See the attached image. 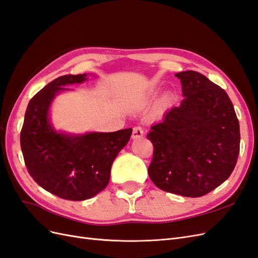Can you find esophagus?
Wrapping results in <instances>:
<instances>
[{
  "mask_svg": "<svg viewBox=\"0 0 258 258\" xmlns=\"http://www.w3.org/2000/svg\"><path fill=\"white\" fill-rule=\"evenodd\" d=\"M144 135V130L142 126H136L133 128V134H132V138L133 139H137L141 138Z\"/></svg>",
  "mask_w": 258,
  "mask_h": 258,
  "instance_id": "obj_1",
  "label": "esophagus"
}]
</instances>
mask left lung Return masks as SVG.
I'll return each instance as SVG.
<instances>
[{"label": "left lung", "instance_id": "1", "mask_svg": "<svg viewBox=\"0 0 258 258\" xmlns=\"http://www.w3.org/2000/svg\"><path fill=\"white\" fill-rule=\"evenodd\" d=\"M175 77L183 99L147 134L153 145L148 174L161 190L198 198L231 175L240 151V125L222 87L192 70Z\"/></svg>", "mask_w": 258, "mask_h": 258}]
</instances>
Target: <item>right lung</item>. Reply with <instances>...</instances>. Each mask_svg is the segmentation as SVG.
I'll return each mask as SVG.
<instances>
[{
	"instance_id": "right-lung-1",
	"label": "right lung",
	"mask_w": 258,
	"mask_h": 258,
	"mask_svg": "<svg viewBox=\"0 0 258 258\" xmlns=\"http://www.w3.org/2000/svg\"><path fill=\"white\" fill-rule=\"evenodd\" d=\"M87 75H67L51 81L29 101L20 133L27 170L34 181L64 200L83 201L104 190L114 159L130 141L132 128L112 133L57 132L49 121L55 96Z\"/></svg>"
}]
</instances>
